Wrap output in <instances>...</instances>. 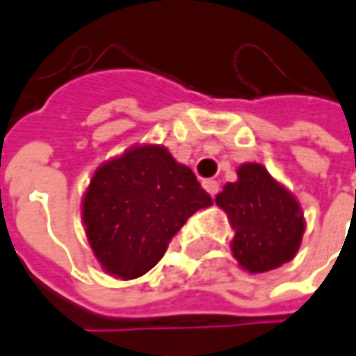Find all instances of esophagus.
Masks as SVG:
<instances>
[{"label": "esophagus", "instance_id": "obj_1", "mask_svg": "<svg viewBox=\"0 0 356 356\" xmlns=\"http://www.w3.org/2000/svg\"><path fill=\"white\" fill-rule=\"evenodd\" d=\"M203 187H205V191H207L211 197H215V195L219 193V183L213 181V179H205V181H203Z\"/></svg>", "mask_w": 356, "mask_h": 356}]
</instances>
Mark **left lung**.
Segmentation results:
<instances>
[{"mask_svg":"<svg viewBox=\"0 0 356 356\" xmlns=\"http://www.w3.org/2000/svg\"><path fill=\"white\" fill-rule=\"evenodd\" d=\"M237 175L215 197L235 229L233 257L249 273L277 269L299 251L305 233L301 207L263 165L245 163Z\"/></svg>","mask_w":356,"mask_h":356,"instance_id":"8db88e82","label":"left lung"}]
</instances>
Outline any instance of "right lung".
Returning <instances> with one entry per match:
<instances>
[{
	"instance_id": "add662e5",
	"label": "right lung",
	"mask_w": 356,
	"mask_h": 356,
	"mask_svg": "<svg viewBox=\"0 0 356 356\" xmlns=\"http://www.w3.org/2000/svg\"><path fill=\"white\" fill-rule=\"evenodd\" d=\"M209 205L189 167L161 145H139L93 173L81 217L101 267L127 281L153 269L187 219Z\"/></svg>"
}]
</instances>
